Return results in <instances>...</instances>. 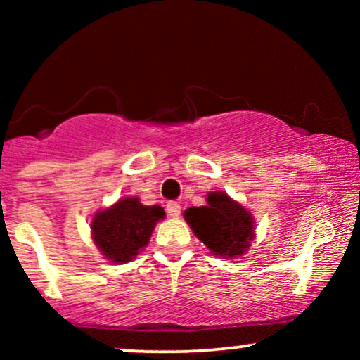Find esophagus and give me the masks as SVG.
Returning a JSON list of instances; mask_svg holds the SVG:
<instances>
[{
	"mask_svg": "<svg viewBox=\"0 0 360 360\" xmlns=\"http://www.w3.org/2000/svg\"><path fill=\"white\" fill-rule=\"evenodd\" d=\"M166 210H167L169 217H172V218H177L181 214V205L176 203V201H169V203L166 205Z\"/></svg>",
	"mask_w": 360,
	"mask_h": 360,
	"instance_id": "obj_1",
	"label": "esophagus"
}]
</instances>
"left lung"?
<instances>
[{"label": "left lung", "mask_w": 360, "mask_h": 360, "mask_svg": "<svg viewBox=\"0 0 360 360\" xmlns=\"http://www.w3.org/2000/svg\"><path fill=\"white\" fill-rule=\"evenodd\" d=\"M184 220L217 257H240L247 254L255 237L252 213L225 191H210L206 194V206L188 208Z\"/></svg>", "instance_id": "1"}]
</instances>
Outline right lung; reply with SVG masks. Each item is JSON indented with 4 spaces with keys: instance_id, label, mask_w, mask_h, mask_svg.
Instances as JSON below:
<instances>
[{
    "instance_id": "right-lung-1",
    "label": "right lung",
    "mask_w": 360,
    "mask_h": 360,
    "mask_svg": "<svg viewBox=\"0 0 360 360\" xmlns=\"http://www.w3.org/2000/svg\"><path fill=\"white\" fill-rule=\"evenodd\" d=\"M164 217L162 206H146L135 196L120 198L117 203L93 214L91 238L110 262H131L146 249L155 225Z\"/></svg>"
}]
</instances>
